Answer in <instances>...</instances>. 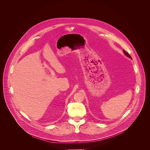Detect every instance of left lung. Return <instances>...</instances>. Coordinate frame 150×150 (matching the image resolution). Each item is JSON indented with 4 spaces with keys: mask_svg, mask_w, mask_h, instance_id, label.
<instances>
[{
    "mask_svg": "<svg viewBox=\"0 0 150 150\" xmlns=\"http://www.w3.org/2000/svg\"><path fill=\"white\" fill-rule=\"evenodd\" d=\"M123 52H124L125 54V55H126L127 57H130V58H132V57H131V56H130V54H129V53H128L127 52H126L125 50H123Z\"/></svg>",
    "mask_w": 150,
    "mask_h": 150,
    "instance_id": "8db88e82",
    "label": "left lung"
}]
</instances>
